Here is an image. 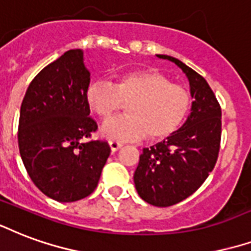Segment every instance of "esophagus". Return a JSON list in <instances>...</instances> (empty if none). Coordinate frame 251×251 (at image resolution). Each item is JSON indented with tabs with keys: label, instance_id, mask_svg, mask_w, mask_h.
Masks as SVG:
<instances>
[{
	"label": "esophagus",
	"instance_id": "1",
	"mask_svg": "<svg viewBox=\"0 0 251 251\" xmlns=\"http://www.w3.org/2000/svg\"><path fill=\"white\" fill-rule=\"evenodd\" d=\"M109 146H110L111 151H117L122 148V144L121 142H117V141H109Z\"/></svg>",
	"mask_w": 251,
	"mask_h": 251
}]
</instances>
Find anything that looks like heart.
I'll use <instances>...</instances> for the list:
<instances>
[{
  "label": "heart",
  "instance_id": "obj_1",
  "mask_svg": "<svg viewBox=\"0 0 251 251\" xmlns=\"http://www.w3.org/2000/svg\"><path fill=\"white\" fill-rule=\"evenodd\" d=\"M85 100L103 121L126 103L127 116L102 125V135L111 140H138L145 135L150 141L165 140L182 126L192 106L190 93L155 70L122 73L113 83L94 81L86 89Z\"/></svg>",
  "mask_w": 251,
  "mask_h": 251
}]
</instances>
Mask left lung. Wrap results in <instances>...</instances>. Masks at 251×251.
<instances>
[{"mask_svg": "<svg viewBox=\"0 0 251 251\" xmlns=\"http://www.w3.org/2000/svg\"><path fill=\"white\" fill-rule=\"evenodd\" d=\"M157 57L182 70L193 98L186 122L165 141L145 148L134 173L138 196L150 205L166 207L192 196L214 169L221 142V107L202 75L172 55Z\"/></svg>", "mask_w": 251, "mask_h": 251, "instance_id": "1", "label": "left lung"}]
</instances>
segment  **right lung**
<instances>
[{
	"label": "right lung",
	"instance_id": "obj_1",
	"mask_svg": "<svg viewBox=\"0 0 251 251\" xmlns=\"http://www.w3.org/2000/svg\"><path fill=\"white\" fill-rule=\"evenodd\" d=\"M89 83L83 50L72 49L37 74L22 101V162L34 185L54 201L92 194L110 154L105 141H85L97 130L85 100Z\"/></svg>",
	"mask_w": 251,
	"mask_h": 251
}]
</instances>
